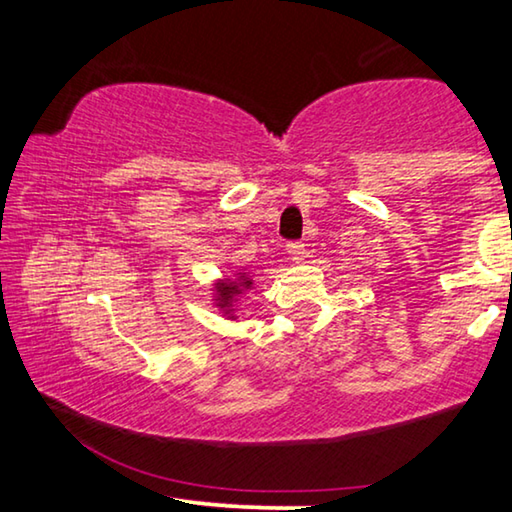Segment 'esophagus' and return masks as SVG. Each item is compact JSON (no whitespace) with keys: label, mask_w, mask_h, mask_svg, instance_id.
Here are the masks:
<instances>
[{"label":"esophagus","mask_w":512,"mask_h":512,"mask_svg":"<svg viewBox=\"0 0 512 512\" xmlns=\"http://www.w3.org/2000/svg\"><path fill=\"white\" fill-rule=\"evenodd\" d=\"M287 253H289L293 262H302V259H305V255H307V250H305V244H302V241H289Z\"/></svg>","instance_id":"34e87169"}]
</instances>
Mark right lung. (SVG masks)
Wrapping results in <instances>:
<instances>
[{"label": "right lung", "instance_id": "right-lung-1", "mask_svg": "<svg viewBox=\"0 0 512 512\" xmlns=\"http://www.w3.org/2000/svg\"><path fill=\"white\" fill-rule=\"evenodd\" d=\"M248 284H250V282H246V287H248ZM232 293H237V287H223V289H221V296H223L225 305H228V300L232 298Z\"/></svg>", "mask_w": 512, "mask_h": 512}]
</instances>
